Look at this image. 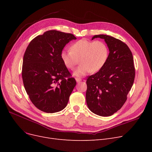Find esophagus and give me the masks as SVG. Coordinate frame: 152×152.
<instances>
[{
  "mask_svg": "<svg viewBox=\"0 0 152 152\" xmlns=\"http://www.w3.org/2000/svg\"><path fill=\"white\" fill-rule=\"evenodd\" d=\"M81 80H82V79H81V78H79V77H76V81L77 83L81 81Z\"/></svg>",
  "mask_w": 152,
  "mask_h": 152,
  "instance_id": "1",
  "label": "esophagus"
}]
</instances>
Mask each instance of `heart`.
I'll return each instance as SVG.
<instances>
[{"label": "heart", "instance_id": "obj_1", "mask_svg": "<svg viewBox=\"0 0 152 152\" xmlns=\"http://www.w3.org/2000/svg\"><path fill=\"white\" fill-rule=\"evenodd\" d=\"M109 56L107 45L101 41L81 39L73 43L71 50H64L60 57L65 66L73 70L79 62L81 64L75 71V75L84 76L91 71L95 73L105 66Z\"/></svg>", "mask_w": 152, "mask_h": 152}]
</instances>
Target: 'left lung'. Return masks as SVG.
Listing matches in <instances>:
<instances>
[{"label":"left lung","instance_id":"1","mask_svg":"<svg viewBox=\"0 0 152 152\" xmlns=\"http://www.w3.org/2000/svg\"><path fill=\"white\" fill-rule=\"evenodd\" d=\"M105 40L109 56L105 66L87 79L86 98L89 109L101 116H109L121 109L133 85L135 68L132 52L124 42L107 35L92 37Z\"/></svg>","mask_w":152,"mask_h":152}]
</instances>
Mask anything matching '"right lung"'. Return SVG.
<instances>
[{
	"label": "right lung",
	"mask_w": 152,
	"mask_h": 152,
	"mask_svg": "<svg viewBox=\"0 0 152 152\" xmlns=\"http://www.w3.org/2000/svg\"><path fill=\"white\" fill-rule=\"evenodd\" d=\"M73 39L72 34L50 30L34 38L24 54L22 78L34 106L45 113L65 108L76 81L64 65L60 55Z\"/></svg>",
	"instance_id": "add662e5"
}]
</instances>
